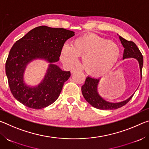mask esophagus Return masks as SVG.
<instances>
[{
    "mask_svg": "<svg viewBox=\"0 0 149 149\" xmlns=\"http://www.w3.org/2000/svg\"><path fill=\"white\" fill-rule=\"evenodd\" d=\"M80 69L79 68H73L72 70H71V72L72 73H73V72H75V71H80Z\"/></svg>",
    "mask_w": 149,
    "mask_h": 149,
    "instance_id": "obj_1",
    "label": "esophagus"
}]
</instances>
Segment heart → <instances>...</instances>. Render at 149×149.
I'll return each instance as SVG.
<instances>
[{
  "mask_svg": "<svg viewBox=\"0 0 149 149\" xmlns=\"http://www.w3.org/2000/svg\"><path fill=\"white\" fill-rule=\"evenodd\" d=\"M120 52L119 46L114 41L89 33L74 40L72 46L65 45L61 59L65 64L72 65L77 62L78 56H83V64L88 74L101 76L115 66Z\"/></svg>",
  "mask_w": 149,
  "mask_h": 149,
  "instance_id": "b5f03b06",
  "label": "heart"
}]
</instances>
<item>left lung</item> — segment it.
I'll list each match as a JSON object with an SVG mask.
<instances>
[{
	"label": "left lung",
	"mask_w": 149,
	"mask_h": 149,
	"mask_svg": "<svg viewBox=\"0 0 149 149\" xmlns=\"http://www.w3.org/2000/svg\"><path fill=\"white\" fill-rule=\"evenodd\" d=\"M120 39L122 45L124 47V52H123V59L127 58H133L138 60L139 63L140 72L142 77V68L143 65V57L140 52L139 48L137 47L134 42L127 41L123 37L120 36ZM100 79H96L94 77H91L88 76L85 79V84L81 87V91L83 96L85 99L97 109L100 110H114L119 108L125 105L130 101L133 96H131L129 99L124 100V101L112 103L104 100L100 95L98 94L97 86L99 84Z\"/></svg>",
	"instance_id": "left-lung-1"
}]
</instances>
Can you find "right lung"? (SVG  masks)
Wrapping results in <instances>:
<instances>
[{
    "label": "right lung",
    "mask_w": 149,
    "mask_h": 149,
    "mask_svg": "<svg viewBox=\"0 0 149 149\" xmlns=\"http://www.w3.org/2000/svg\"><path fill=\"white\" fill-rule=\"evenodd\" d=\"M74 35V32L70 30L42 26L15 42L5 65L10 89L15 99L27 107L41 109L58 98L71 74L54 63L59 60L64 42ZM37 58L46 59L50 62L49 67L41 84L29 88L23 83V72L26 64Z\"/></svg>",
    "instance_id": "right-lung-1"
}]
</instances>
